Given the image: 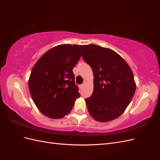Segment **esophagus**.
<instances>
[{"instance_id": "34e87169", "label": "esophagus", "mask_w": 160, "mask_h": 160, "mask_svg": "<svg viewBox=\"0 0 160 160\" xmlns=\"http://www.w3.org/2000/svg\"><path fill=\"white\" fill-rule=\"evenodd\" d=\"M83 85H84L83 84H81V85H80L79 86V89H82V88H83Z\"/></svg>"}]
</instances>
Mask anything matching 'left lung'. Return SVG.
Wrapping results in <instances>:
<instances>
[{
  "mask_svg": "<svg viewBox=\"0 0 160 160\" xmlns=\"http://www.w3.org/2000/svg\"><path fill=\"white\" fill-rule=\"evenodd\" d=\"M82 57L94 75L93 92L85 99L91 117L101 122L118 118L136 89L129 66L114 51L95 45H83Z\"/></svg>",
  "mask_w": 160,
  "mask_h": 160,
  "instance_id": "left-lung-1",
  "label": "left lung"
}]
</instances>
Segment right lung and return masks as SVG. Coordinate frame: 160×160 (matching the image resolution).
Here are the masks:
<instances>
[{
    "label": "right lung",
    "mask_w": 160,
    "mask_h": 160,
    "mask_svg": "<svg viewBox=\"0 0 160 160\" xmlns=\"http://www.w3.org/2000/svg\"><path fill=\"white\" fill-rule=\"evenodd\" d=\"M82 47L58 45L46 52L33 67L28 88L34 103L45 116L63 118L80 97L72 69L81 58Z\"/></svg>",
    "instance_id": "obj_1"
}]
</instances>
